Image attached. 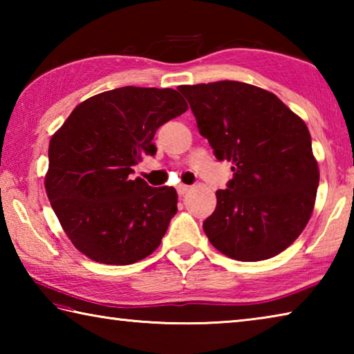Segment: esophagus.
<instances>
[{
	"label": "esophagus",
	"mask_w": 354,
	"mask_h": 354,
	"mask_svg": "<svg viewBox=\"0 0 354 354\" xmlns=\"http://www.w3.org/2000/svg\"><path fill=\"white\" fill-rule=\"evenodd\" d=\"M189 189H190V185H185V184H179L178 187H176V190H178V194H179V195L187 194Z\"/></svg>",
	"instance_id": "obj_1"
}]
</instances>
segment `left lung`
<instances>
[{"instance_id": "obj_1", "label": "left lung", "mask_w": 354, "mask_h": 354, "mask_svg": "<svg viewBox=\"0 0 354 354\" xmlns=\"http://www.w3.org/2000/svg\"><path fill=\"white\" fill-rule=\"evenodd\" d=\"M218 160L232 179L217 190L203 230L232 259L256 262L284 251L313 214L319 165L306 123L277 95L239 81L179 86Z\"/></svg>"}]
</instances>
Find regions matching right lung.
Returning a JSON list of instances; mask_svg holds the SVG:
<instances>
[{
	"instance_id": "obj_1",
	"label": "right lung",
	"mask_w": 354,
	"mask_h": 354,
	"mask_svg": "<svg viewBox=\"0 0 354 354\" xmlns=\"http://www.w3.org/2000/svg\"><path fill=\"white\" fill-rule=\"evenodd\" d=\"M173 88H113L77 104L51 137L45 189L65 234L100 263L128 266L159 247L178 211L173 187L133 179L156 131L187 111Z\"/></svg>"
}]
</instances>
